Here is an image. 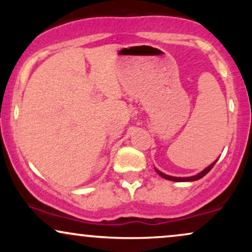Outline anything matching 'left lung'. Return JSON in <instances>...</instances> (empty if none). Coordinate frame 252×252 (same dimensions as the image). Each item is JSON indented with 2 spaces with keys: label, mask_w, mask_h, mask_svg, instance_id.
<instances>
[{
  "label": "left lung",
  "mask_w": 252,
  "mask_h": 252,
  "mask_svg": "<svg viewBox=\"0 0 252 252\" xmlns=\"http://www.w3.org/2000/svg\"><path fill=\"white\" fill-rule=\"evenodd\" d=\"M216 162H217V160H216L215 162H213L212 164H210V166L207 167V168H205L204 170H202L201 173H199V174H196V175H194V176H189V178H175V176H169V175H167V174H163L162 172H160V170H158V169H155V170H156V173H158V174L161 176V178L166 179V180L178 181V182H184V181H195V180H199V179H201L202 176L206 175L207 173H209L210 170L213 168V166H215Z\"/></svg>",
  "instance_id": "left-lung-1"
}]
</instances>
